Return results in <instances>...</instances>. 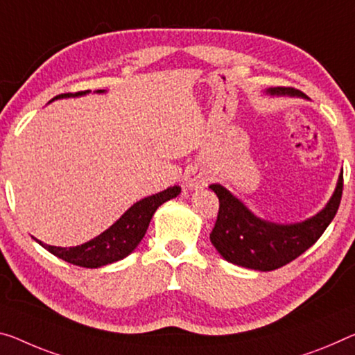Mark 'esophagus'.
Here are the masks:
<instances>
[{
    "mask_svg": "<svg viewBox=\"0 0 355 355\" xmlns=\"http://www.w3.org/2000/svg\"><path fill=\"white\" fill-rule=\"evenodd\" d=\"M208 176H206V174L201 171V170H192L190 171L189 174H187V179H185V181H187V185L190 189H196V187H200V185H205L206 182H208Z\"/></svg>",
    "mask_w": 355,
    "mask_h": 355,
    "instance_id": "1",
    "label": "esophagus"
}]
</instances>
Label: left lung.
I'll return each instance as SVG.
<instances>
[{
  "mask_svg": "<svg viewBox=\"0 0 355 355\" xmlns=\"http://www.w3.org/2000/svg\"><path fill=\"white\" fill-rule=\"evenodd\" d=\"M268 92L271 95H303L292 87H275ZM209 187L219 198L217 220L209 234L212 246L230 263L272 271L300 257L322 236L340 206L343 174L329 205L313 219L293 225H276L261 220L222 185L212 184Z\"/></svg>",
  "mask_w": 355,
  "mask_h": 355,
  "instance_id": "1",
  "label": "left lung"
}]
</instances>
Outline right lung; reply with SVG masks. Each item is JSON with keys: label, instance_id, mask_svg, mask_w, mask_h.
I'll use <instances>...</instances> for the list:
<instances>
[{"label": "right lung", "instance_id": "add662e5", "mask_svg": "<svg viewBox=\"0 0 355 355\" xmlns=\"http://www.w3.org/2000/svg\"><path fill=\"white\" fill-rule=\"evenodd\" d=\"M83 94L84 92H78L74 95ZM69 95L71 94H62L57 95L55 98H64ZM179 193H181V187L174 185V187H168L160 193L147 196V198L133 205L106 232L98 234L96 238H94L89 243L80 244V246L57 248L49 246V244L41 241L37 243L44 249H47L49 252L55 255V257L63 259L68 263L83 266V268H98V266L112 263V261L122 260L128 254L133 252L135 248L138 246L146 234L147 227H149V222L157 208L165 203V201L178 196Z\"/></svg>", "mask_w": 355, "mask_h": 355}]
</instances>
